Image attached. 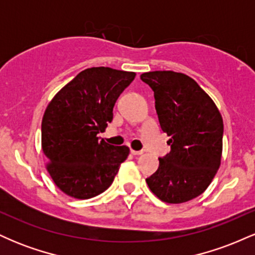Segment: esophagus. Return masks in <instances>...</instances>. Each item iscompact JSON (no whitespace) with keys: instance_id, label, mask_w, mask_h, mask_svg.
Segmentation results:
<instances>
[{"instance_id":"1","label":"esophagus","mask_w":255,"mask_h":255,"mask_svg":"<svg viewBox=\"0 0 255 255\" xmlns=\"http://www.w3.org/2000/svg\"><path fill=\"white\" fill-rule=\"evenodd\" d=\"M130 153L134 154V156H140V154H142L144 152L142 151H135V150H130Z\"/></svg>"}]
</instances>
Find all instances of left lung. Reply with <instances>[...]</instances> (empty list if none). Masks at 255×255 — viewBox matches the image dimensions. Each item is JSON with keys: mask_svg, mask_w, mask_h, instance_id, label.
I'll return each instance as SVG.
<instances>
[{"mask_svg": "<svg viewBox=\"0 0 255 255\" xmlns=\"http://www.w3.org/2000/svg\"><path fill=\"white\" fill-rule=\"evenodd\" d=\"M140 79L153 91L160 128L170 136V152L159 158L157 171L146 182L164 203H186L204 193L221 165L223 120L188 75L156 71Z\"/></svg>", "mask_w": 255, "mask_h": 255, "instance_id": "left-lung-1", "label": "left lung"}]
</instances>
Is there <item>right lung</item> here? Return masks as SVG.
<instances>
[{
  "mask_svg": "<svg viewBox=\"0 0 255 255\" xmlns=\"http://www.w3.org/2000/svg\"><path fill=\"white\" fill-rule=\"evenodd\" d=\"M135 73L109 67L80 72L52 98L42 121L46 169L58 188L77 199L101 194L127 159V146L99 141L97 134L113 121L114 105Z\"/></svg>",
  "mask_w": 255,
  "mask_h": 255,
  "instance_id": "obj_1",
  "label": "right lung"
}]
</instances>
